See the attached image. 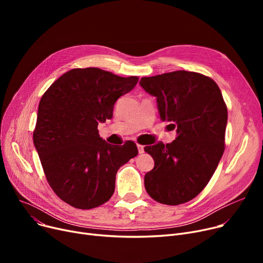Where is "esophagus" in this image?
<instances>
[{
    "mask_svg": "<svg viewBox=\"0 0 263 263\" xmlns=\"http://www.w3.org/2000/svg\"><path fill=\"white\" fill-rule=\"evenodd\" d=\"M137 149H139V154H144V146L137 145Z\"/></svg>",
    "mask_w": 263,
    "mask_h": 263,
    "instance_id": "obj_1",
    "label": "esophagus"
}]
</instances>
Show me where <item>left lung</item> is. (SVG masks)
<instances>
[{
  "instance_id": "left-lung-1",
  "label": "left lung",
  "mask_w": 263,
  "mask_h": 263,
  "mask_svg": "<svg viewBox=\"0 0 263 263\" xmlns=\"http://www.w3.org/2000/svg\"><path fill=\"white\" fill-rule=\"evenodd\" d=\"M140 85L157 98L161 120L177 128L172 143L144 148L155 160L145 189L164 204L190 201L208 184L224 154L228 114L222 92L211 78L184 70L142 78Z\"/></svg>"
}]
</instances>
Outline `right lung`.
<instances>
[{
  "instance_id": "add662e5",
  "label": "right lung",
  "mask_w": 263,
  "mask_h": 263,
  "mask_svg": "<svg viewBox=\"0 0 263 263\" xmlns=\"http://www.w3.org/2000/svg\"><path fill=\"white\" fill-rule=\"evenodd\" d=\"M137 77L122 78L99 68H76L41 97L33 133L47 180L63 201L92 209L115 191L117 171L139 154L135 143L110 145L98 124L113 117L114 104L131 91Z\"/></svg>"
}]
</instances>
